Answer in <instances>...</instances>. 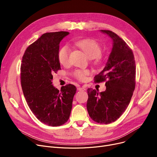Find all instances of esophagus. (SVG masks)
<instances>
[{"label":"esophagus","mask_w":157,"mask_h":157,"mask_svg":"<svg viewBox=\"0 0 157 157\" xmlns=\"http://www.w3.org/2000/svg\"><path fill=\"white\" fill-rule=\"evenodd\" d=\"M78 90H79V91H85L86 88L84 87H78Z\"/></svg>","instance_id":"esophagus-1"}]
</instances>
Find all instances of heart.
Returning a JSON list of instances; mask_svg holds the SVG:
<instances>
[{
	"mask_svg": "<svg viewBox=\"0 0 157 157\" xmlns=\"http://www.w3.org/2000/svg\"><path fill=\"white\" fill-rule=\"evenodd\" d=\"M76 45L83 51L90 59H98L101 54V48L95 40L91 39H82L76 41ZM70 50L68 46L62 47L58 54L59 60L60 64L63 66H67L69 64ZM89 74L88 71H76L74 72V76L80 81H84L87 74Z\"/></svg>",
	"mask_w": 157,
	"mask_h": 157,
	"instance_id": "heart-1",
	"label": "heart"
}]
</instances>
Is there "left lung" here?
Segmentation results:
<instances>
[{
  "mask_svg": "<svg viewBox=\"0 0 157 157\" xmlns=\"http://www.w3.org/2000/svg\"><path fill=\"white\" fill-rule=\"evenodd\" d=\"M113 41V48L103 70L94 78L105 82L104 92L88 88L86 108L94 121L108 124L118 120L128 107L136 85V62L132 49L117 34L101 30Z\"/></svg>",
  "mask_w": 157,
  "mask_h": 157,
  "instance_id": "obj_1",
  "label": "left lung"
}]
</instances>
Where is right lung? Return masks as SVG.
Masks as SVG:
<instances>
[{"instance_id":"right-lung-1","label":"right lung","mask_w":157,"mask_h":157,"mask_svg":"<svg viewBox=\"0 0 157 157\" xmlns=\"http://www.w3.org/2000/svg\"><path fill=\"white\" fill-rule=\"evenodd\" d=\"M68 32H48L25 50L21 64V84L30 110L46 125L60 126L69 118L76 86L69 84L60 91L52 85L53 74L61 69L58 54L60 43Z\"/></svg>"}]
</instances>
